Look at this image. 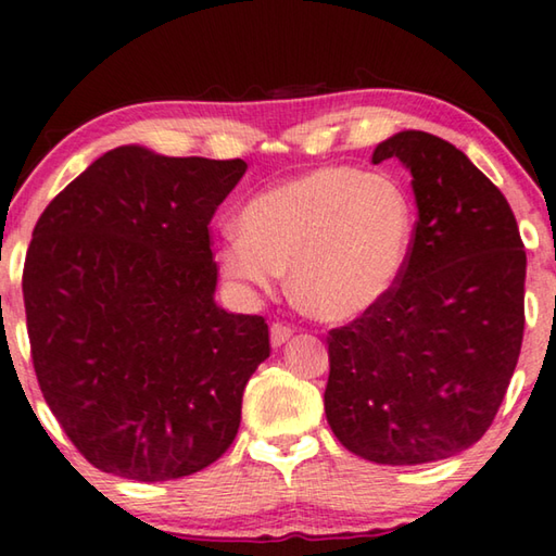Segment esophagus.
I'll list each match as a JSON object with an SVG mask.
<instances>
[{"mask_svg":"<svg viewBox=\"0 0 556 556\" xmlns=\"http://www.w3.org/2000/svg\"><path fill=\"white\" fill-rule=\"evenodd\" d=\"M290 338H293V327L286 325V323H273L270 325V344H273V348H280V344H286Z\"/></svg>","mask_w":556,"mask_h":556,"instance_id":"34e87169","label":"esophagus"}]
</instances>
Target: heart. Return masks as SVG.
<instances>
[{
  "label": "heart",
  "instance_id": "1",
  "mask_svg": "<svg viewBox=\"0 0 556 556\" xmlns=\"http://www.w3.org/2000/svg\"><path fill=\"white\" fill-rule=\"evenodd\" d=\"M414 224V202L396 179L320 167L253 197L218 261L231 280L256 290H270L288 268L290 293L305 313L350 320L394 288Z\"/></svg>",
  "mask_w": 556,
  "mask_h": 556
}]
</instances>
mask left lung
<instances>
[{
	"label": "left lung",
	"mask_w": 556,
	"mask_h": 556,
	"mask_svg": "<svg viewBox=\"0 0 556 556\" xmlns=\"http://www.w3.org/2000/svg\"><path fill=\"white\" fill-rule=\"evenodd\" d=\"M391 157L414 177L412 249L394 288L327 334L325 416L354 456L416 466L493 424L522 348L527 253L507 199L456 144L404 130L371 162Z\"/></svg>",
	"instance_id": "8db88e82"
}]
</instances>
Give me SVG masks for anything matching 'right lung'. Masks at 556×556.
Wrapping results in <instances>:
<instances>
[{"label":"right lung","mask_w":556,"mask_h":556,"mask_svg":"<svg viewBox=\"0 0 556 556\" xmlns=\"http://www.w3.org/2000/svg\"><path fill=\"white\" fill-rule=\"evenodd\" d=\"M243 160L98 157L34 226L24 307L51 414L90 466L140 483L229 451L245 381L268 359L261 315L214 303L208 224Z\"/></svg>","instance_id":"right-lung-1"}]
</instances>
